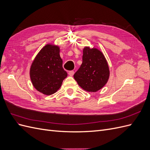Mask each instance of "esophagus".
<instances>
[{
    "label": "esophagus",
    "mask_w": 150,
    "mask_h": 150,
    "mask_svg": "<svg viewBox=\"0 0 150 150\" xmlns=\"http://www.w3.org/2000/svg\"><path fill=\"white\" fill-rule=\"evenodd\" d=\"M68 74H69V75L70 76H72L74 75V71H70Z\"/></svg>",
    "instance_id": "esophagus-1"
}]
</instances>
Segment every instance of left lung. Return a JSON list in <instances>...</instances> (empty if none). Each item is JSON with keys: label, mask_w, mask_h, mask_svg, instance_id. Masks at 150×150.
<instances>
[{"label": "left lung", "mask_w": 150, "mask_h": 150, "mask_svg": "<svg viewBox=\"0 0 150 150\" xmlns=\"http://www.w3.org/2000/svg\"><path fill=\"white\" fill-rule=\"evenodd\" d=\"M110 77V69L103 54L96 48L83 49V63L74 74L78 85L88 92H96L104 87Z\"/></svg>", "instance_id": "1"}]
</instances>
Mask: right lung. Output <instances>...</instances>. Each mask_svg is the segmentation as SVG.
I'll return each instance as SVG.
<instances>
[{
  "label": "right lung",
  "mask_w": 150,
  "mask_h": 150,
  "mask_svg": "<svg viewBox=\"0 0 150 150\" xmlns=\"http://www.w3.org/2000/svg\"><path fill=\"white\" fill-rule=\"evenodd\" d=\"M57 46L47 44L32 63L30 78L34 87L46 95L55 93L61 88L67 74L62 67V60Z\"/></svg>",
  "instance_id": "1"
}]
</instances>
